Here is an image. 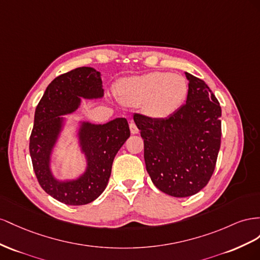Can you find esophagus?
Wrapping results in <instances>:
<instances>
[{
	"mask_svg": "<svg viewBox=\"0 0 260 260\" xmlns=\"http://www.w3.org/2000/svg\"><path fill=\"white\" fill-rule=\"evenodd\" d=\"M129 129H131L132 134H137V133L139 132V129H138V127L136 126V124L133 123V122L129 124Z\"/></svg>",
	"mask_w": 260,
	"mask_h": 260,
	"instance_id": "esophagus-1",
	"label": "esophagus"
}]
</instances>
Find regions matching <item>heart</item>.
I'll return each mask as SVG.
<instances>
[{
	"mask_svg": "<svg viewBox=\"0 0 260 260\" xmlns=\"http://www.w3.org/2000/svg\"><path fill=\"white\" fill-rule=\"evenodd\" d=\"M188 87L183 76L153 72L125 79L122 97L131 105H144L145 112L154 118L174 114L186 99Z\"/></svg>",
	"mask_w": 260,
	"mask_h": 260,
	"instance_id": "b5f03b06",
	"label": "heart"
}]
</instances>
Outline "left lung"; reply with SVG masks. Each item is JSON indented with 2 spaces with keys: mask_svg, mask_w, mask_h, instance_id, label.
Returning a JSON list of instances; mask_svg holds the SVG:
<instances>
[{
  "mask_svg": "<svg viewBox=\"0 0 260 260\" xmlns=\"http://www.w3.org/2000/svg\"><path fill=\"white\" fill-rule=\"evenodd\" d=\"M186 103L167 118L134 115L144 139L146 170L154 186L173 197L208 184L221 144V107L204 80L185 72Z\"/></svg>",
  "mask_w": 260,
  "mask_h": 260,
  "instance_id": "obj_1",
  "label": "left lung"
}]
</instances>
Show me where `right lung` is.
<instances>
[{"instance_id": "obj_1", "label": "right lung", "mask_w": 260, "mask_h": 260, "mask_svg": "<svg viewBox=\"0 0 260 260\" xmlns=\"http://www.w3.org/2000/svg\"><path fill=\"white\" fill-rule=\"evenodd\" d=\"M105 95L100 72L78 68L56 77L47 87L36 108L29 152L34 171L43 190L65 205L80 206L97 199L106 189L114 157L131 135L128 123L116 117L105 124L79 121L75 137L86 167L72 179H60L52 169V155L66 126L64 115L80 107L81 98Z\"/></svg>"}]
</instances>
